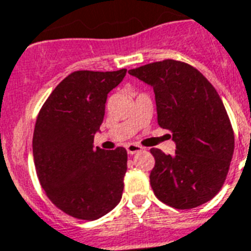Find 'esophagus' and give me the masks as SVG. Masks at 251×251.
Returning a JSON list of instances; mask_svg holds the SVG:
<instances>
[{
	"label": "esophagus",
	"mask_w": 251,
	"mask_h": 251,
	"mask_svg": "<svg viewBox=\"0 0 251 251\" xmlns=\"http://www.w3.org/2000/svg\"><path fill=\"white\" fill-rule=\"evenodd\" d=\"M142 150H143V147L138 146V145H134V143H129V145H126V151H127V154H130V155L137 154V152H141Z\"/></svg>",
	"instance_id": "obj_1"
}]
</instances>
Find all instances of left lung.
Returning <instances> with one entry per match:
<instances>
[{
	"label": "left lung",
	"instance_id": "1",
	"mask_svg": "<svg viewBox=\"0 0 251 251\" xmlns=\"http://www.w3.org/2000/svg\"><path fill=\"white\" fill-rule=\"evenodd\" d=\"M154 89L160 127L170 130L175 155L151 149L150 184L160 201L191 209L223 187L234 151V134L215 87L187 63L167 59L130 70Z\"/></svg>",
	"mask_w": 251,
	"mask_h": 251
}]
</instances>
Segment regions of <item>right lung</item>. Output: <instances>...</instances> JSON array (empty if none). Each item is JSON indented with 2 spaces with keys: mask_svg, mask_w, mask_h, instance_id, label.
Returning <instances> with one entry per match:
<instances>
[{
  "mask_svg": "<svg viewBox=\"0 0 251 251\" xmlns=\"http://www.w3.org/2000/svg\"><path fill=\"white\" fill-rule=\"evenodd\" d=\"M126 70L76 71L59 84L36 118L32 154L36 174L52 204L79 220H97L122 198L127 152L93 147L104 121L108 93Z\"/></svg>",
  "mask_w": 251,
  "mask_h": 251,
  "instance_id": "right-lung-1",
  "label": "right lung"
}]
</instances>
